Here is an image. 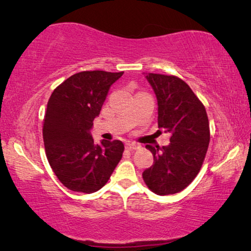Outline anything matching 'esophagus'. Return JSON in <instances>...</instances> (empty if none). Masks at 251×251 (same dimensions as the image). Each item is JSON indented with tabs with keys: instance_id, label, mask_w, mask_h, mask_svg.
Instances as JSON below:
<instances>
[{
	"instance_id": "34e87169",
	"label": "esophagus",
	"mask_w": 251,
	"mask_h": 251,
	"mask_svg": "<svg viewBox=\"0 0 251 251\" xmlns=\"http://www.w3.org/2000/svg\"><path fill=\"white\" fill-rule=\"evenodd\" d=\"M126 150H129V151H136V150H138L139 149V145L138 144H136V143H126Z\"/></svg>"
}]
</instances>
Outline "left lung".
Returning <instances> with one entry per match:
<instances>
[{
	"label": "left lung",
	"mask_w": 251,
	"mask_h": 251,
	"mask_svg": "<svg viewBox=\"0 0 251 251\" xmlns=\"http://www.w3.org/2000/svg\"><path fill=\"white\" fill-rule=\"evenodd\" d=\"M146 78L157 99V125L171 137L169 145L161 149L146 145L154 162L143 173V179L153 193L175 194L187 187L201 169L210 142L208 115L181 78L154 73Z\"/></svg>",
	"instance_id": "1"
}]
</instances>
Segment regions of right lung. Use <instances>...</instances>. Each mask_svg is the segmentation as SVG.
<instances>
[{"mask_svg": "<svg viewBox=\"0 0 251 251\" xmlns=\"http://www.w3.org/2000/svg\"><path fill=\"white\" fill-rule=\"evenodd\" d=\"M123 72L84 71L54 89L43 120L47 159L64 186L94 193L107 183L125 151L120 140L95 144L90 135L109 88Z\"/></svg>", "mask_w": 251, "mask_h": 251, "instance_id": "right-lung-1", "label": "right lung"}]
</instances>
